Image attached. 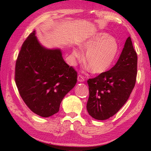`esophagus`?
<instances>
[{
    "label": "esophagus",
    "mask_w": 151,
    "mask_h": 151,
    "mask_svg": "<svg viewBox=\"0 0 151 151\" xmlns=\"http://www.w3.org/2000/svg\"><path fill=\"white\" fill-rule=\"evenodd\" d=\"M78 82H84L85 81V77H84V76H83V75H78Z\"/></svg>",
    "instance_id": "34e87169"
}]
</instances>
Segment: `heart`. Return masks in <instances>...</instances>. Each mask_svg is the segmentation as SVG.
I'll return each instance as SVG.
<instances>
[{
  "mask_svg": "<svg viewBox=\"0 0 151 151\" xmlns=\"http://www.w3.org/2000/svg\"><path fill=\"white\" fill-rule=\"evenodd\" d=\"M81 48L86 52V64L95 74H102L109 70L119 52L117 40L103 32L91 36L82 43ZM73 54L78 60L83 58L82 52L76 49L73 50Z\"/></svg>",
  "mask_w": 151,
  "mask_h": 151,
  "instance_id": "obj_1",
  "label": "heart"
}]
</instances>
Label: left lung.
Here are the masks:
<instances>
[{
    "label": "left lung",
    "instance_id": "8db88e82",
    "mask_svg": "<svg viewBox=\"0 0 151 151\" xmlns=\"http://www.w3.org/2000/svg\"><path fill=\"white\" fill-rule=\"evenodd\" d=\"M137 73V55L129 37L116 65L87 81L88 114L101 121L114 115L131 95L136 83Z\"/></svg>",
    "mask_w": 151,
    "mask_h": 151
}]
</instances>
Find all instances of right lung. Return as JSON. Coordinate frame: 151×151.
I'll use <instances>...</instances> for the list:
<instances>
[{
    "instance_id": "add662e5",
    "label": "right lung",
    "mask_w": 151,
    "mask_h": 151,
    "mask_svg": "<svg viewBox=\"0 0 151 151\" xmlns=\"http://www.w3.org/2000/svg\"><path fill=\"white\" fill-rule=\"evenodd\" d=\"M14 79L27 106L38 115L48 117L58 112L63 98L75 86L77 72L65 63L60 50L40 45L34 30L20 48Z\"/></svg>"
}]
</instances>
